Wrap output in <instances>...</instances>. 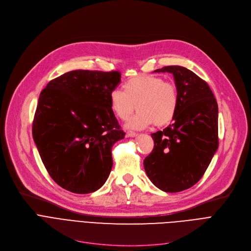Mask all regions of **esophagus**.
<instances>
[{"label": "esophagus", "mask_w": 251, "mask_h": 251, "mask_svg": "<svg viewBox=\"0 0 251 251\" xmlns=\"http://www.w3.org/2000/svg\"><path fill=\"white\" fill-rule=\"evenodd\" d=\"M126 135H127L128 137H135V136H137V135H138V133L133 132V131H127Z\"/></svg>", "instance_id": "34e87169"}]
</instances>
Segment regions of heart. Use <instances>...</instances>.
I'll return each mask as SVG.
<instances>
[{
	"label": "heart",
	"mask_w": 251,
	"mask_h": 251,
	"mask_svg": "<svg viewBox=\"0 0 251 251\" xmlns=\"http://www.w3.org/2000/svg\"><path fill=\"white\" fill-rule=\"evenodd\" d=\"M110 107L120 120L138 112L127 122L130 129H143L151 124L165 126L174 120L179 107L175 84L154 75H139L129 79L124 90L115 88L109 96Z\"/></svg>",
	"instance_id": "obj_1"
}]
</instances>
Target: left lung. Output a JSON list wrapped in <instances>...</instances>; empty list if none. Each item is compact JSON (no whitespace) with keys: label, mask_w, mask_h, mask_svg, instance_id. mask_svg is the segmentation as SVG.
Returning a JSON list of instances; mask_svg holds the SVG:
<instances>
[{"label":"left lung","mask_w":251,"mask_h":251,"mask_svg":"<svg viewBox=\"0 0 251 251\" xmlns=\"http://www.w3.org/2000/svg\"><path fill=\"white\" fill-rule=\"evenodd\" d=\"M154 72L173 74L179 107L173 123L151 134L154 147L143 166L157 188L180 192L201 180L218 150V103L207 83L185 67Z\"/></svg>","instance_id":"8db88e82"}]
</instances>
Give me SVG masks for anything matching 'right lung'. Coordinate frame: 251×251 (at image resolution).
Returning <instances> with one entry per match:
<instances>
[{"mask_svg":"<svg viewBox=\"0 0 251 251\" xmlns=\"http://www.w3.org/2000/svg\"><path fill=\"white\" fill-rule=\"evenodd\" d=\"M118 71L74 70L50 80L39 95L32 136L48 173L73 193L100 189L113 167L112 148L124 138L110 107Z\"/></svg>","mask_w":251,"mask_h":251,"instance_id":"right-lung-1","label":"right lung"}]
</instances>
